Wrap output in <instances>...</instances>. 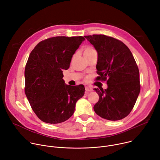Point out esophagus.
I'll use <instances>...</instances> for the list:
<instances>
[{
	"mask_svg": "<svg viewBox=\"0 0 160 160\" xmlns=\"http://www.w3.org/2000/svg\"><path fill=\"white\" fill-rule=\"evenodd\" d=\"M92 90H93V89L91 87H85V91H86V92H91V91H92Z\"/></svg>",
	"mask_w": 160,
	"mask_h": 160,
	"instance_id": "obj_1",
	"label": "esophagus"
}]
</instances>
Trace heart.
I'll return each instance as SVG.
<instances>
[{"label": "heart", "instance_id": "1", "mask_svg": "<svg viewBox=\"0 0 160 160\" xmlns=\"http://www.w3.org/2000/svg\"><path fill=\"white\" fill-rule=\"evenodd\" d=\"M95 51H96V50L94 49V48H93L92 47L88 46V47H86V48L84 49L83 54H84V56H85V55L89 54L92 53V52H95Z\"/></svg>", "mask_w": 160, "mask_h": 160}]
</instances>
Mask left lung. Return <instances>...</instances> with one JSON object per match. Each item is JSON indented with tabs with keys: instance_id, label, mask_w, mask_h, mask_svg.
Wrapping results in <instances>:
<instances>
[{
	"instance_id": "left-lung-1",
	"label": "left lung",
	"mask_w": 160,
	"mask_h": 160,
	"mask_svg": "<svg viewBox=\"0 0 160 160\" xmlns=\"http://www.w3.org/2000/svg\"><path fill=\"white\" fill-rule=\"evenodd\" d=\"M98 51L96 80L108 88H94L99 96L94 109L102 118L116 121L127 117L140 92L139 71L128 48L121 40L105 35L85 36Z\"/></svg>"
}]
</instances>
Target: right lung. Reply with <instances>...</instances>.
<instances>
[{
	"instance_id": "1",
	"label": "right lung",
	"mask_w": 160,
	"mask_h": 160,
	"mask_svg": "<svg viewBox=\"0 0 160 160\" xmlns=\"http://www.w3.org/2000/svg\"><path fill=\"white\" fill-rule=\"evenodd\" d=\"M85 38L58 36L40 42L31 52L25 70V92L37 117L43 122L59 123L69 119L77 101L85 93L83 85L64 84L62 70Z\"/></svg>"
}]
</instances>
